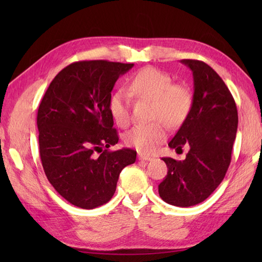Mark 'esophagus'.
Masks as SVG:
<instances>
[{
    "label": "esophagus",
    "instance_id": "esophagus-1",
    "mask_svg": "<svg viewBox=\"0 0 262 262\" xmlns=\"http://www.w3.org/2000/svg\"><path fill=\"white\" fill-rule=\"evenodd\" d=\"M138 159H140L141 161H151L152 158L148 157V155H145V154H138Z\"/></svg>",
    "mask_w": 262,
    "mask_h": 262
}]
</instances>
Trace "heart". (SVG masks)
<instances>
[{"label": "heart", "instance_id": "b5f03b06", "mask_svg": "<svg viewBox=\"0 0 262 262\" xmlns=\"http://www.w3.org/2000/svg\"><path fill=\"white\" fill-rule=\"evenodd\" d=\"M171 83L169 74L148 66L132 77L129 92L138 99L153 101V119L162 120L168 126L174 127L187 118L192 105V96L187 86ZM108 107L114 121L119 127L129 124V96L126 91L120 89L111 94ZM162 121L132 128L125 135V143L141 153H152L165 140L166 130Z\"/></svg>", "mask_w": 262, "mask_h": 262}]
</instances>
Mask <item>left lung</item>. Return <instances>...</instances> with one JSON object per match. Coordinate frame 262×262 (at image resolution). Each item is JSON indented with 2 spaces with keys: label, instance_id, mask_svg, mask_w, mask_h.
Masks as SVG:
<instances>
[{
  "label": "left lung",
  "instance_id": "1",
  "mask_svg": "<svg viewBox=\"0 0 262 262\" xmlns=\"http://www.w3.org/2000/svg\"><path fill=\"white\" fill-rule=\"evenodd\" d=\"M181 63L192 71V105L169 146L188 145L189 152L183 161L162 159L168 174L159 193L165 203L189 207L208 198L224 179L235 141L237 109L229 88L209 65L197 59Z\"/></svg>",
  "mask_w": 262,
  "mask_h": 262
}]
</instances>
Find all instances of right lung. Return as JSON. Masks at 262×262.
I'll return each mask as SVG.
<instances>
[{"mask_svg": "<svg viewBox=\"0 0 262 262\" xmlns=\"http://www.w3.org/2000/svg\"><path fill=\"white\" fill-rule=\"evenodd\" d=\"M134 64L80 60L54 77L37 114L39 153L48 181L60 196L83 209L113 198L121 170L136 151H109L119 141L109 113L118 77Z\"/></svg>", "mask_w": 262, "mask_h": 262, "instance_id": "1", "label": "right lung"}]
</instances>
